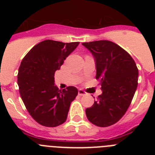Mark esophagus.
<instances>
[{
  "instance_id": "34e87169",
  "label": "esophagus",
  "mask_w": 155,
  "mask_h": 155,
  "mask_svg": "<svg viewBox=\"0 0 155 155\" xmlns=\"http://www.w3.org/2000/svg\"><path fill=\"white\" fill-rule=\"evenodd\" d=\"M78 94L80 95V96H82V95H85L86 92L84 91H83V90L79 89L78 90Z\"/></svg>"
}]
</instances>
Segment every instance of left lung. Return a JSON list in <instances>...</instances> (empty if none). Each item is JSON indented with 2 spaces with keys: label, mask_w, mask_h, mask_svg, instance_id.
I'll use <instances>...</instances> for the list:
<instances>
[{
  "label": "left lung",
  "mask_w": 155,
  "mask_h": 155,
  "mask_svg": "<svg viewBox=\"0 0 155 155\" xmlns=\"http://www.w3.org/2000/svg\"><path fill=\"white\" fill-rule=\"evenodd\" d=\"M95 61L96 79L102 93L85 110L94 125L109 127L124 116L130 105L138 81V69L131 56L109 40L83 42Z\"/></svg>",
  "instance_id": "left-lung-1"
}]
</instances>
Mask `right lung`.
Here are the masks:
<instances>
[{"label": "right lung", "mask_w": 155, "mask_h": 155, "mask_svg": "<svg viewBox=\"0 0 155 155\" xmlns=\"http://www.w3.org/2000/svg\"><path fill=\"white\" fill-rule=\"evenodd\" d=\"M78 44L47 39L31 48L21 61L18 74L19 92L29 114L40 125L55 127L67 120L78 91L74 86L59 89L54 74Z\"/></svg>", "instance_id": "1"}]
</instances>
